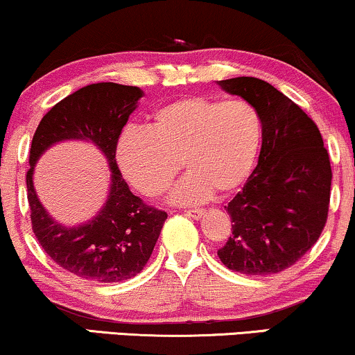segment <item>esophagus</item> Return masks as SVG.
Instances as JSON below:
<instances>
[{"label":"esophagus","mask_w":355,"mask_h":355,"mask_svg":"<svg viewBox=\"0 0 355 355\" xmlns=\"http://www.w3.org/2000/svg\"><path fill=\"white\" fill-rule=\"evenodd\" d=\"M185 214L193 219H200L205 214V209H188L185 211Z\"/></svg>","instance_id":"34e87169"}]
</instances>
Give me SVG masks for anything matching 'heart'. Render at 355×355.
Returning a JSON list of instances; mask_svg holds the SVG:
<instances>
[{
  "mask_svg": "<svg viewBox=\"0 0 355 355\" xmlns=\"http://www.w3.org/2000/svg\"><path fill=\"white\" fill-rule=\"evenodd\" d=\"M260 141L262 121L250 103L191 95L157 107L147 131L125 129L116 160L128 182L149 198L168 190L182 162L190 173L172 200L193 205L213 191L231 195L248 180Z\"/></svg>",
  "mask_w": 355,
  "mask_h": 355,
  "instance_id": "b5f03b06",
  "label": "heart"
}]
</instances>
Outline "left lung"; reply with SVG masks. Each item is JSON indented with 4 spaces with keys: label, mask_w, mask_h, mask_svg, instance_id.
Here are the masks:
<instances>
[{
    "label": "left lung",
    "mask_w": 355,
    "mask_h": 355,
    "mask_svg": "<svg viewBox=\"0 0 355 355\" xmlns=\"http://www.w3.org/2000/svg\"><path fill=\"white\" fill-rule=\"evenodd\" d=\"M219 87L257 110L262 147L257 167L226 206L232 236L218 257L245 275L278 273L297 263L324 230L329 154L315 121L270 83L237 77Z\"/></svg>",
    "instance_id": "left-lung-1"
}]
</instances>
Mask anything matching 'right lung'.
<instances>
[{
  "label": "right lung",
  "instance_id": "1",
  "mask_svg": "<svg viewBox=\"0 0 355 355\" xmlns=\"http://www.w3.org/2000/svg\"><path fill=\"white\" fill-rule=\"evenodd\" d=\"M142 89L118 83H93L58 101L35 129L26 173L33 231L49 257L85 280L113 284L137 275L149 262L167 213L132 195L116 164V146ZM80 138L93 141L112 168L110 195L92 222L62 227L35 195L33 165L49 146Z\"/></svg>",
  "mask_w": 355,
  "mask_h": 355
}]
</instances>
